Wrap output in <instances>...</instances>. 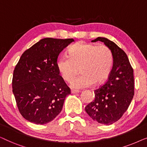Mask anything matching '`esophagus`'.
<instances>
[{
	"label": "esophagus",
	"instance_id": "1",
	"mask_svg": "<svg viewBox=\"0 0 147 147\" xmlns=\"http://www.w3.org/2000/svg\"><path fill=\"white\" fill-rule=\"evenodd\" d=\"M80 91L79 90H71V94H76V93H79Z\"/></svg>",
	"mask_w": 147,
	"mask_h": 147
}]
</instances>
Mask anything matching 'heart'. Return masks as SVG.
I'll list each match as a JSON object with an SVG mask.
<instances>
[{"label":"heart","mask_w":147,"mask_h":147,"mask_svg":"<svg viewBox=\"0 0 147 147\" xmlns=\"http://www.w3.org/2000/svg\"><path fill=\"white\" fill-rule=\"evenodd\" d=\"M113 57L106 45L79 42L69 47L67 56H61L56 62L59 75L66 82H70L80 67L82 75L72 80L70 86L76 89H83L94 83H103L109 76Z\"/></svg>","instance_id":"b5f03b06"}]
</instances>
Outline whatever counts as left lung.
<instances>
[{
    "instance_id": "8db88e82",
    "label": "left lung",
    "mask_w": 147,
    "mask_h": 147,
    "mask_svg": "<svg viewBox=\"0 0 147 147\" xmlns=\"http://www.w3.org/2000/svg\"><path fill=\"white\" fill-rule=\"evenodd\" d=\"M98 41L111 51L113 66L108 81L94 90L95 98L86 106L85 110L94 120L110 125L122 117L133 98V69L127 55L116 43L100 37L92 42Z\"/></svg>"
}]
</instances>
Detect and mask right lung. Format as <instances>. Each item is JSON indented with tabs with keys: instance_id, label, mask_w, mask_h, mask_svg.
I'll list each match as a JSON object with an SVG mask.
<instances>
[{
	"instance_id": "add662e5",
	"label": "right lung",
	"mask_w": 147,
	"mask_h": 147,
	"mask_svg": "<svg viewBox=\"0 0 147 147\" xmlns=\"http://www.w3.org/2000/svg\"><path fill=\"white\" fill-rule=\"evenodd\" d=\"M73 39H41L22 54L13 71V92L20 113L36 124L61 112L70 88L56 67L58 56Z\"/></svg>"
}]
</instances>
